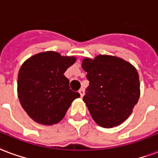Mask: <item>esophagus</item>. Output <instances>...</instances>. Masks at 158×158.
Returning a JSON list of instances; mask_svg holds the SVG:
<instances>
[{"instance_id": "esophagus-1", "label": "esophagus", "mask_w": 158, "mask_h": 158, "mask_svg": "<svg viewBox=\"0 0 158 158\" xmlns=\"http://www.w3.org/2000/svg\"><path fill=\"white\" fill-rule=\"evenodd\" d=\"M79 94H80V96L83 97L84 96V94H85V91H84V89H80L79 90Z\"/></svg>"}]
</instances>
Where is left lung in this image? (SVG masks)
Masks as SVG:
<instances>
[{"instance_id":"8db88e82","label":"left lung","mask_w":158,"mask_h":158,"mask_svg":"<svg viewBox=\"0 0 158 158\" xmlns=\"http://www.w3.org/2000/svg\"><path fill=\"white\" fill-rule=\"evenodd\" d=\"M82 68L89 81L83 100L94 121L105 128L121 125L132 113L140 97L135 68L122 58L110 55L85 58Z\"/></svg>"}]
</instances>
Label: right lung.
<instances>
[{
    "mask_svg": "<svg viewBox=\"0 0 158 158\" xmlns=\"http://www.w3.org/2000/svg\"><path fill=\"white\" fill-rule=\"evenodd\" d=\"M76 61L48 51L35 54L21 66L17 80L20 103L34 121L52 126L58 123L71 103L80 97L69 88V80L64 73Z\"/></svg>",
    "mask_w": 158,
    "mask_h": 158,
    "instance_id": "right-lung-1",
    "label": "right lung"
}]
</instances>
